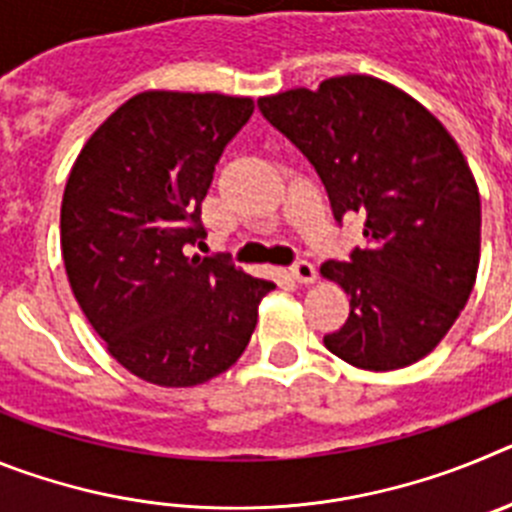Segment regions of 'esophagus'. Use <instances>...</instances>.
<instances>
[{"mask_svg":"<svg viewBox=\"0 0 512 512\" xmlns=\"http://www.w3.org/2000/svg\"><path fill=\"white\" fill-rule=\"evenodd\" d=\"M289 277L300 284H310V282H315V277H318V274H315V266H312L310 261L297 259L295 264L289 266Z\"/></svg>","mask_w":512,"mask_h":512,"instance_id":"1","label":"esophagus"}]
</instances>
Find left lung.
Wrapping results in <instances>:
<instances>
[{"mask_svg": "<svg viewBox=\"0 0 512 512\" xmlns=\"http://www.w3.org/2000/svg\"><path fill=\"white\" fill-rule=\"evenodd\" d=\"M266 120L300 148L325 184L333 217H364V248L325 261L351 297L328 351L369 372L431 354L472 295L482 207L449 130L405 92L348 74L320 89L261 97Z\"/></svg>", "mask_w": 512, "mask_h": 512, "instance_id": "8db88e82", "label": "left lung"}]
</instances>
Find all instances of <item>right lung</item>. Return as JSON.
I'll return each mask as SVG.
<instances>
[{
	"instance_id": "obj_1",
	"label": "right lung",
	"mask_w": 512,
	"mask_h": 512,
	"mask_svg": "<svg viewBox=\"0 0 512 512\" xmlns=\"http://www.w3.org/2000/svg\"><path fill=\"white\" fill-rule=\"evenodd\" d=\"M248 97L143 92L81 148L61 205L74 297L107 351L158 387H194L246 351L277 287L230 256H192L215 164L251 120Z\"/></svg>"
}]
</instances>
